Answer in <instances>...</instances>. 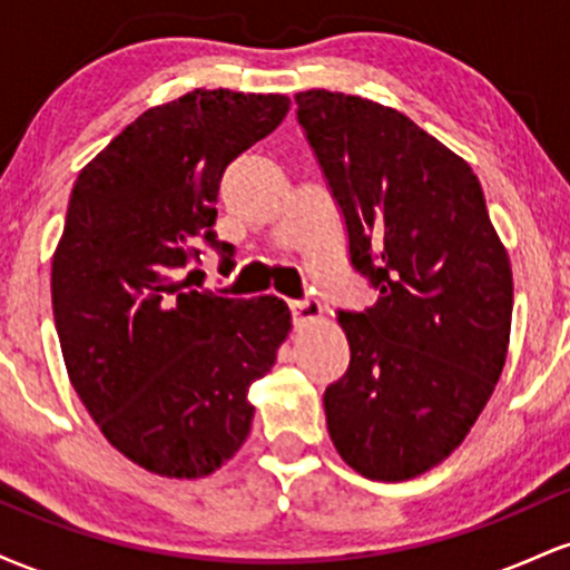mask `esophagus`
I'll return each instance as SVG.
<instances>
[{
	"label": "esophagus",
	"mask_w": 570,
	"mask_h": 570,
	"mask_svg": "<svg viewBox=\"0 0 570 570\" xmlns=\"http://www.w3.org/2000/svg\"><path fill=\"white\" fill-rule=\"evenodd\" d=\"M292 316H294V324H311V322H318V316H322V305L316 303V299H303V303H292Z\"/></svg>",
	"instance_id": "1"
}]
</instances>
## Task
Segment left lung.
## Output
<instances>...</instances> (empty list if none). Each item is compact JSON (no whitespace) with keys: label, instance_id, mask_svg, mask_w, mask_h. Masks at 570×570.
<instances>
[{"label":"left lung","instance_id":"8db88e82","mask_svg":"<svg viewBox=\"0 0 570 570\" xmlns=\"http://www.w3.org/2000/svg\"><path fill=\"white\" fill-rule=\"evenodd\" d=\"M297 120L381 292L340 311L351 364L324 391L337 453L370 480L429 472L485 410L512 330V267L466 160L362 96L305 90Z\"/></svg>","mask_w":570,"mask_h":570}]
</instances>
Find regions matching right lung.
<instances>
[{
    "label": "right lung",
    "mask_w": 570,
    "mask_h": 570,
    "mask_svg": "<svg viewBox=\"0 0 570 570\" xmlns=\"http://www.w3.org/2000/svg\"><path fill=\"white\" fill-rule=\"evenodd\" d=\"M278 94L193 90L136 117L77 176L53 254V316L69 381L112 448L147 472L198 480L252 431L248 385L292 330L284 299L189 289L217 240L225 168L289 112Z\"/></svg>",
    "instance_id": "right-lung-1"
}]
</instances>
